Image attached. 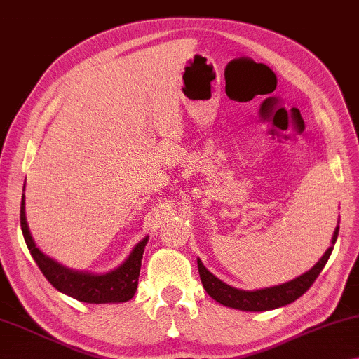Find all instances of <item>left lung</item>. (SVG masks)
Segmentation results:
<instances>
[{
	"label": "left lung",
	"instance_id": "left-lung-1",
	"mask_svg": "<svg viewBox=\"0 0 359 359\" xmlns=\"http://www.w3.org/2000/svg\"><path fill=\"white\" fill-rule=\"evenodd\" d=\"M337 236H339V224L334 231L332 241H330V247L326 250V253L319 258V262L314 264L311 269H308L306 273H303L302 276H299V278L289 280V283L273 285V287L257 289V290H241V289L231 287V285L223 283L222 279H218L217 276L212 274L205 266H203L201 258H197V266H198V274H201L202 285L213 300H217L224 306L236 308V310H242V311L276 310V308L289 305V303L300 299V297L311 287L319 273H321L323 268L326 266L330 253H332L335 241H337Z\"/></svg>",
	"mask_w": 359,
	"mask_h": 359
}]
</instances>
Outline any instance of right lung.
<instances>
[{
	"label": "right lung",
	"instance_id": "right-lung-1",
	"mask_svg": "<svg viewBox=\"0 0 359 359\" xmlns=\"http://www.w3.org/2000/svg\"><path fill=\"white\" fill-rule=\"evenodd\" d=\"M25 189V184H24ZM20 228L25 244L29 247L33 260L45 274V278L62 294L85 303H123L133 299L137 289V278L141 271V260L149 236L135 245L126 260L120 266L107 273H88L72 269L57 263L38 249L30 234L25 217V196L22 194L20 202Z\"/></svg>",
	"mask_w": 359,
	"mask_h": 359
}]
</instances>
